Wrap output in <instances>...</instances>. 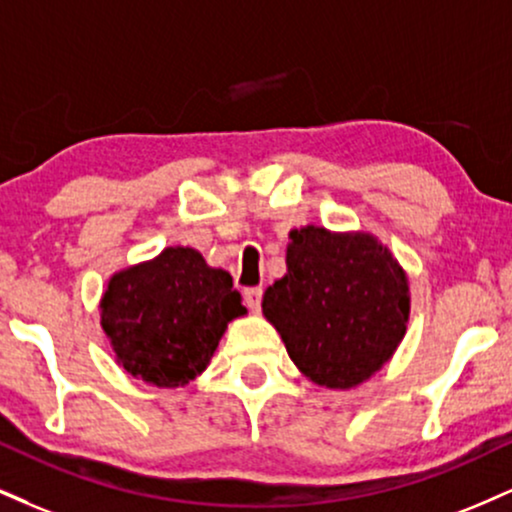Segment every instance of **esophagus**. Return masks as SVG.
I'll use <instances>...</instances> for the list:
<instances>
[{
	"instance_id": "esophagus-1",
	"label": "esophagus",
	"mask_w": 512,
	"mask_h": 512,
	"mask_svg": "<svg viewBox=\"0 0 512 512\" xmlns=\"http://www.w3.org/2000/svg\"><path fill=\"white\" fill-rule=\"evenodd\" d=\"M243 300H245V305H248L252 312H257V310H260V305H262V288L260 286L245 288Z\"/></svg>"
}]
</instances>
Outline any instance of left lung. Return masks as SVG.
Returning a JSON list of instances; mask_svg holds the SVG:
<instances>
[{
	"instance_id": "left-lung-1",
	"label": "left lung",
	"mask_w": 512,
	"mask_h": 512,
	"mask_svg": "<svg viewBox=\"0 0 512 512\" xmlns=\"http://www.w3.org/2000/svg\"><path fill=\"white\" fill-rule=\"evenodd\" d=\"M288 272L262 300L288 355L315 384L350 389L372 377L405 334L408 279L367 233L317 226L291 233Z\"/></svg>"
}]
</instances>
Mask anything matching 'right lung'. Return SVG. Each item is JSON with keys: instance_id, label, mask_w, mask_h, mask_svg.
Segmentation results:
<instances>
[{"instance_id": "add662e5", "label": "right lung", "mask_w": 512, "mask_h": 512, "mask_svg": "<svg viewBox=\"0 0 512 512\" xmlns=\"http://www.w3.org/2000/svg\"><path fill=\"white\" fill-rule=\"evenodd\" d=\"M240 315L231 274L207 267L193 248H166L112 276L102 298V329L123 369L164 389L195 379Z\"/></svg>"}]
</instances>
